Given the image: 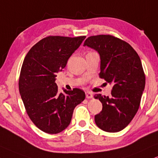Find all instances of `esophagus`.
Returning <instances> with one entry per match:
<instances>
[{"label":"esophagus","instance_id":"esophagus-1","mask_svg":"<svg viewBox=\"0 0 158 158\" xmlns=\"http://www.w3.org/2000/svg\"><path fill=\"white\" fill-rule=\"evenodd\" d=\"M85 95H86V98H92L93 97L92 93H90V92H88V91L86 92Z\"/></svg>","mask_w":158,"mask_h":158}]
</instances>
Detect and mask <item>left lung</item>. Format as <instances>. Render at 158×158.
<instances>
[{
	"label": "left lung",
	"instance_id": "obj_1",
	"mask_svg": "<svg viewBox=\"0 0 158 158\" xmlns=\"http://www.w3.org/2000/svg\"><path fill=\"white\" fill-rule=\"evenodd\" d=\"M84 46L99 53V77L113 85L111 96L95 95L103 105L95 116V124L106 132H119L131 123L140 106L145 87L140 57L128 43L111 35L89 36Z\"/></svg>",
	"mask_w": 158,
	"mask_h": 158
}]
</instances>
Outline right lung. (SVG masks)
I'll list each match as a JSON object with an SVG mask.
<instances>
[{
    "label": "right lung",
    "instance_id": "right-lung-1",
    "mask_svg": "<svg viewBox=\"0 0 158 158\" xmlns=\"http://www.w3.org/2000/svg\"><path fill=\"white\" fill-rule=\"evenodd\" d=\"M86 36L74 38L50 35L30 49L24 59L19 89L26 112L38 128L49 134L60 133L71 123L73 109L85 98L82 89H63L58 93L56 73Z\"/></svg>",
    "mask_w": 158,
    "mask_h": 158
}]
</instances>
